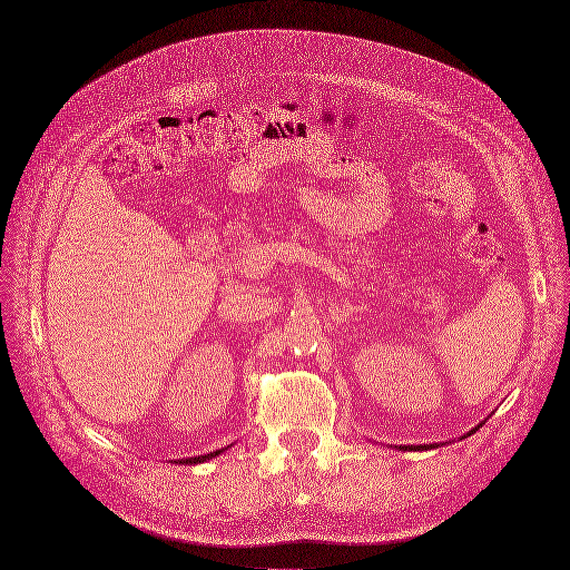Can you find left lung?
<instances>
[{
  "label": "left lung",
  "mask_w": 570,
  "mask_h": 570,
  "mask_svg": "<svg viewBox=\"0 0 570 570\" xmlns=\"http://www.w3.org/2000/svg\"><path fill=\"white\" fill-rule=\"evenodd\" d=\"M472 432H474V430H472ZM411 449H413V451H423V449H434V444H432V446H411Z\"/></svg>",
  "instance_id": "8db88e82"
}]
</instances>
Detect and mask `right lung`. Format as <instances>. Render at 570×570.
<instances>
[{"mask_svg":"<svg viewBox=\"0 0 570 570\" xmlns=\"http://www.w3.org/2000/svg\"><path fill=\"white\" fill-rule=\"evenodd\" d=\"M218 453H223V451H214V453H206V455H199V458H185V460H180V462H185V465H195V462H204V460L214 458V455H218Z\"/></svg>","mask_w":570,"mask_h":570,"instance_id":"right-lung-1","label":"right lung"}]
</instances>
